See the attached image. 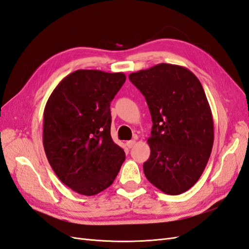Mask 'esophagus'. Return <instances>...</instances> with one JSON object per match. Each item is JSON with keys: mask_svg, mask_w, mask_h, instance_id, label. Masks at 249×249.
<instances>
[{"mask_svg": "<svg viewBox=\"0 0 249 249\" xmlns=\"http://www.w3.org/2000/svg\"><path fill=\"white\" fill-rule=\"evenodd\" d=\"M135 144H136L135 140H130V141L126 142V145H127V147H128V148H132L133 146H135Z\"/></svg>", "mask_w": 249, "mask_h": 249, "instance_id": "esophagus-1", "label": "esophagus"}]
</instances>
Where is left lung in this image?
Here are the masks:
<instances>
[{
	"label": "left lung",
	"instance_id": "1",
	"mask_svg": "<svg viewBox=\"0 0 249 249\" xmlns=\"http://www.w3.org/2000/svg\"><path fill=\"white\" fill-rule=\"evenodd\" d=\"M147 102L152 129L147 180L167 195H180L200 179L212 154L213 120L205 91L189 69L161 63L129 74Z\"/></svg>",
	"mask_w": 249,
	"mask_h": 249
}]
</instances>
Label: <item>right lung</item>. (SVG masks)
<instances>
[{"label": "right lung", "mask_w": 249, "mask_h": 249, "mask_svg": "<svg viewBox=\"0 0 249 249\" xmlns=\"http://www.w3.org/2000/svg\"><path fill=\"white\" fill-rule=\"evenodd\" d=\"M123 72L79 69L54 88L44 109L43 145L50 166L66 186L83 196L109 187L125 160L110 136V102Z\"/></svg>", "instance_id": "1"}]
</instances>
